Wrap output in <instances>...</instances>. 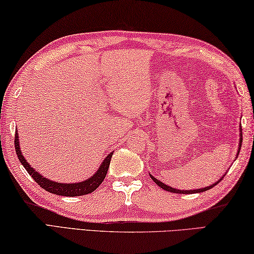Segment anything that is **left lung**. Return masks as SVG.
I'll use <instances>...</instances> for the list:
<instances>
[{"mask_svg": "<svg viewBox=\"0 0 254 254\" xmlns=\"http://www.w3.org/2000/svg\"><path fill=\"white\" fill-rule=\"evenodd\" d=\"M242 128H240V140H239V148H238V153H236V157H238V155H239V153H240V149H241V145H242ZM227 173V171L223 174V176L218 179L217 181L215 182V184H213V185H210V186H207V187H205V188H201V189H190V190H180V189H176V188H173V187H170V186H168V185H165L164 182H162V181H160V180H157V179L155 178V177H153L152 174H149V177L152 178V180L155 182V184L160 187V188H162V189H164V190H166V191H170V192H174V193H186V194H188V193H199V192H203V191H206V190H209V189H211L213 188L214 186H216L218 184L219 181L222 180V179L225 177V174Z\"/></svg>", "mask_w": 254, "mask_h": 254, "instance_id": "8db88e82", "label": "left lung"}]
</instances>
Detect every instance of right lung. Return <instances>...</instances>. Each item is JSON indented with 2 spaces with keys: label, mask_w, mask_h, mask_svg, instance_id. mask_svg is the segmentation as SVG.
Returning <instances> with one entry per match:
<instances>
[{
  "label": "right lung",
  "mask_w": 254,
  "mask_h": 254,
  "mask_svg": "<svg viewBox=\"0 0 254 254\" xmlns=\"http://www.w3.org/2000/svg\"><path fill=\"white\" fill-rule=\"evenodd\" d=\"M15 152L16 155L19 157L20 163L23 165V168L27 170L28 173L30 174L31 178L38 184L41 188L51 193L58 194V196H65V197H77L83 196V194H88L93 192V191L98 188V187L102 184L107 176L108 169H109L112 152L109 153L102 163L100 164L97 172H94L92 176L83 180L81 182H75V184H63V182L53 181L51 179L44 177L43 174L37 172L32 166L28 163L26 157L22 154L21 148H20V142H19V132L15 130Z\"/></svg>",
  "instance_id": "obj_1"
}]
</instances>
